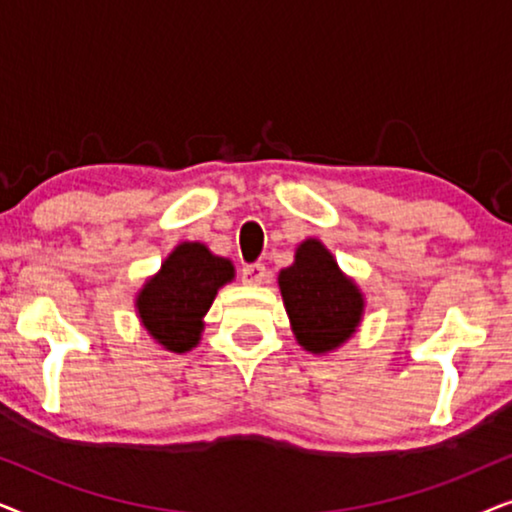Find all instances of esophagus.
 <instances>
[{
    "label": "esophagus",
    "mask_w": 512,
    "mask_h": 512,
    "mask_svg": "<svg viewBox=\"0 0 512 512\" xmlns=\"http://www.w3.org/2000/svg\"><path fill=\"white\" fill-rule=\"evenodd\" d=\"M265 279H268V270H265L263 263H251V265H244V268H242V282L244 284L258 286V284H265Z\"/></svg>",
    "instance_id": "1"
}]
</instances>
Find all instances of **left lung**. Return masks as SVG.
Instances as JSON below:
<instances>
[{
    "label": "left lung",
    "instance_id": "obj_1",
    "mask_svg": "<svg viewBox=\"0 0 512 512\" xmlns=\"http://www.w3.org/2000/svg\"><path fill=\"white\" fill-rule=\"evenodd\" d=\"M279 291L293 338L307 354L328 356L359 331L366 296L354 277L340 270L331 249L317 237L296 247L293 263L279 270Z\"/></svg>",
    "mask_w": 512,
    "mask_h": 512
}]
</instances>
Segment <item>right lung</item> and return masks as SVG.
<instances>
[{"label":"right lung","mask_w":512,"mask_h":512,"mask_svg":"<svg viewBox=\"0 0 512 512\" xmlns=\"http://www.w3.org/2000/svg\"><path fill=\"white\" fill-rule=\"evenodd\" d=\"M235 279V265L202 242H179L135 296L139 324L172 354L200 345L216 293Z\"/></svg>","instance_id":"obj_1"}]
</instances>
